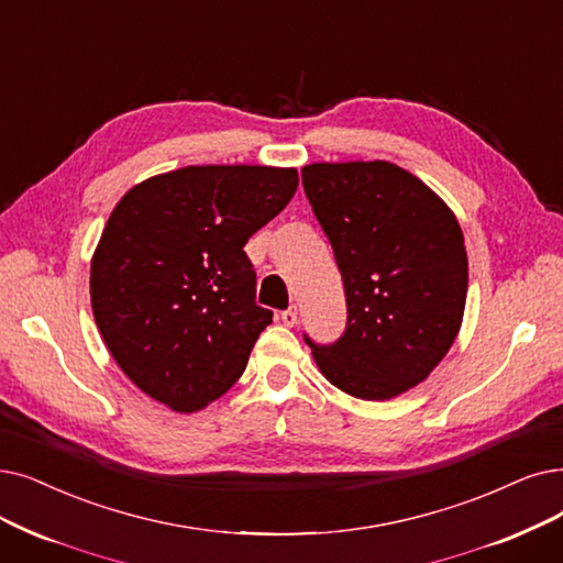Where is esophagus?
I'll use <instances>...</instances> for the list:
<instances>
[{
	"label": "esophagus",
	"mask_w": 563,
	"mask_h": 563,
	"mask_svg": "<svg viewBox=\"0 0 563 563\" xmlns=\"http://www.w3.org/2000/svg\"><path fill=\"white\" fill-rule=\"evenodd\" d=\"M282 323H284L286 328H294V325L298 323V309L290 307V309L282 311Z\"/></svg>",
	"instance_id": "1"
}]
</instances>
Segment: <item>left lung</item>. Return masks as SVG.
<instances>
[{"mask_svg":"<svg viewBox=\"0 0 563 563\" xmlns=\"http://www.w3.org/2000/svg\"><path fill=\"white\" fill-rule=\"evenodd\" d=\"M313 214L344 279L349 323L332 346L311 344L342 393L386 401L418 384L462 328L468 263L455 212L420 177L390 162L302 168Z\"/></svg>","mask_w":563,"mask_h":563,"instance_id":"obj_1","label":"left lung"}]
</instances>
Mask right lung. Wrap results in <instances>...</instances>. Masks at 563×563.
Masks as SVG:
<instances>
[{
	"instance_id": "add662e5",
	"label": "right lung",
	"mask_w": 563,
	"mask_h": 563,
	"mask_svg": "<svg viewBox=\"0 0 563 563\" xmlns=\"http://www.w3.org/2000/svg\"><path fill=\"white\" fill-rule=\"evenodd\" d=\"M296 189V168L185 166L143 179L112 208L89 298L106 349L147 397L196 413L242 376L273 323L254 302L242 246Z\"/></svg>"
}]
</instances>
